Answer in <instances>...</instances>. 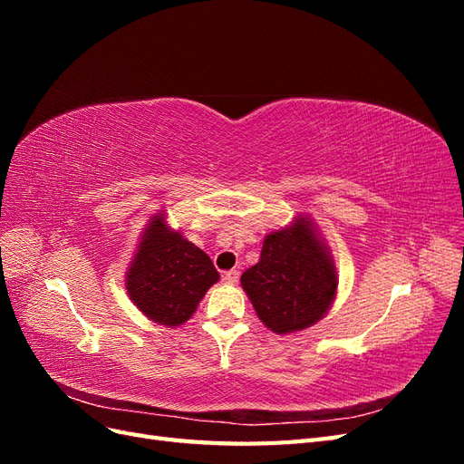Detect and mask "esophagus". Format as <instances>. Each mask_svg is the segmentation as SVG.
I'll use <instances>...</instances> for the list:
<instances>
[{"label":"esophagus","instance_id":"34e87169","mask_svg":"<svg viewBox=\"0 0 464 464\" xmlns=\"http://www.w3.org/2000/svg\"><path fill=\"white\" fill-rule=\"evenodd\" d=\"M237 278H240V273H237L236 269H230V271H227L222 275V280L227 285H236L237 283Z\"/></svg>","mask_w":464,"mask_h":464}]
</instances>
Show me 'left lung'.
<instances>
[{
	"instance_id": "obj_1",
	"label": "left lung",
	"mask_w": 464,
	"mask_h": 464,
	"mask_svg": "<svg viewBox=\"0 0 464 464\" xmlns=\"http://www.w3.org/2000/svg\"><path fill=\"white\" fill-rule=\"evenodd\" d=\"M259 319L278 334L312 327L334 300L336 271L310 220L265 236L259 263L242 275Z\"/></svg>"
}]
</instances>
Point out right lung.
<instances>
[{
	"label": "right lung",
	"instance_id": "right-lung-1",
	"mask_svg": "<svg viewBox=\"0 0 464 464\" xmlns=\"http://www.w3.org/2000/svg\"><path fill=\"white\" fill-rule=\"evenodd\" d=\"M218 278L203 249L168 228L164 215H154L125 276V288L149 319L178 327L193 315Z\"/></svg>",
	"mask_w": 464,
	"mask_h": 464
}]
</instances>
